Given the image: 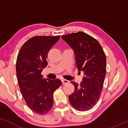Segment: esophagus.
Listing matches in <instances>:
<instances>
[{
  "label": "esophagus",
  "instance_id": "1",
  "mask_svg": "<svg viewBox=\"0 0 128 128\" xmlns=\"http://www.w3.org/2000/svg\"><path fill=\"white\" fill-rule=\"evenodd\" d=\"M61 82H62V84H68V80H65V79H61Z\"/></svg>",
  "mask_w": 128,
  "mask_h": 128
}]
</instances>
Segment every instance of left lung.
I'll return each instance as SVG.
<instances>
[{
  "label": "left lung",
  "mask_w": 128,
  "mask_h": 128,
  "mask_svg": "<svg viewBox=\"0 0 128 128\" xmlns=\"http://www.w3.org/2000/svg\"><path fill=\"white\" fill-rule=\"evenodd\" d=\"M61 38L73 50L78 72L84 75L80 84L71 82L74 91L68 96L69 101L77 110H89L96 104L102 91L106 74V55L99 42L82 32Z\"/></svg>",
  "instance_id": "1"
}]
</instances>
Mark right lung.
<instances>
[{
	"mask_svg": "<svg viewBox=\"0 0 128 128\" xmlns=\"http://www.w3.org/2000/svg\"><path fill=\"white\" fill-rule=\"evenodd\" d=\"M60 38V36L33 37L23 44L17 56L16 72L20 91L29 108L39 114L51 110L54 92L62 84L60 79H44L41 74L48 65L49 50Z\"/></svg>",
	"mask_w": 128,
	"mask_h": 128,
	"instance_id": "right-lung-1",
	"label": "right lung"
}]
</instances>
